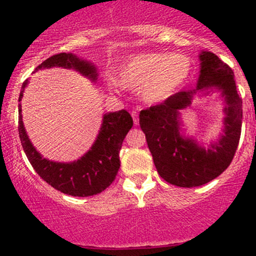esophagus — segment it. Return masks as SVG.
I'll return each instance as SVG.
<instances>
[{"label":"esophagus","instance_id":"esophagus-1","mask_svg":"<svg viewBox=\"0 0 256 256\" xmlns=\"http://www.w3.org/2000/svg\"><path fill=\"white\" fill-rule=\"evenodd\" d=\"M131 116H132V118H134V124H135V125H138V112H131Z\"/></svg>","mask_w":256,"mask_h":256}]
</instances>
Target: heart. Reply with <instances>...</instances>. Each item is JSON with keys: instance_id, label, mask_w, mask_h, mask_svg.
Masks as SVG:
<instances>
[{"instance_id": "b5f03b06", "label": "heart", "mask_w": 256, "mask_h": 256, "mask_svg": "<svg viewBox=\"0 0 256 256\" xmlns=\"http://www.w3.org/2000/svg\"><path fill=\"white\" fill-rule=\"evenodd\" d=\"M190 60L180 53L148 52L132 56L118 72V84L125 88H142L144 100H166L183 86L190 74Z\"/></svg>"}]
</instances>
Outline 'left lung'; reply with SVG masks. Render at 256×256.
I'll use <instances>...</instances> for the list:
<instances>
[{
  "instance_id": "left-lung-1",
  "label": "left lung",
  "mask_w": 256,
  "mask_h": 256,
  "mask_svg": "<svg viewBox=\"0 0 256 256\" xmlns=\"http://www.w3.org/2000/svg\"><path fill=\"white\" fill-rule=\"evenodd\" d=\"M200 74L194 90H183L164 102L140 112V126L146 135L154 164L166 182L178 187H198L223 174L236 154L242 132V98L236 92L230 66L210 52H202ZM216 87L226 99L224 135L208 150L179 135V112L190 104L200 90Z\"/></svg>"
}]
</instances>
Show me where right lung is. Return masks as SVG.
I'll return each mask as SVG.
<instances>
[{
    "label": "right lung",
    "mask_w": 256,
    "mask_h": 256,
    "mask_svg": "<svg viewBox=\"0 0 256 256\" xmlns=\"http://www.w3.org/2000/svg\"><path fill=\"white\" fill-rule=\"evenodd\" d=\"M62 66L73 68L82 76L96 80L98 73L95 66L88 62L82 60L72 53H59L46 59L36 70L40 68ZM27 82H23L20 92V102L23 96ZM22 108L18 105V132L20 144L26 152L28 161L42 180L48 184L66 194L74 197H89L106 190L115 180L120 168L121 146L128 130L132 128L134 121L126 110L109 112L104 115L102 128L92 150L82 158L72 164H59L43 158L33 147L26 134L22 122Z\"/></svg>",
    "instance_id": "add662e5"
}]
</instances>
